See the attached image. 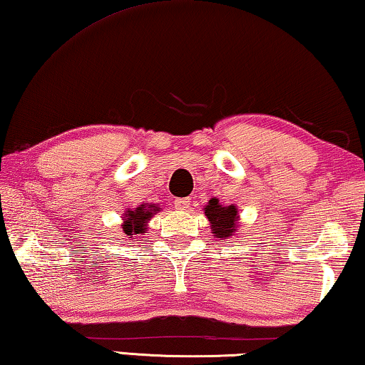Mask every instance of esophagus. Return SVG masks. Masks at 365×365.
Returning a JSON list of instances; mask_svg holds the SVG:
<instances>
[{"instance_id":"esophagus-1","label":"esophagus","mask_w":365,"mask_h":365,"mask_svg":"<svg viewBox=\"0 0 365 365\" xmlns=\"http://www.w3.org/2000/svg\"><path fill=\"white\" fill-rule=\"evenodd\" d=\"M190 198H177L175 201H173V206H175L177 210H188L190 208Z\"/></svg>"}]
</instances>
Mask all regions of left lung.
I'll list each match as a JSON object with an SVG mask.
<instances>
[{"label": "left lung", "instance_id": "1", "mask_svg": "<svg viewBox=\"0 0 365 365\" xmlns=\"http://www.w3.org/2000/svg\"><path fill=\"white\" fill-rule=\"evenodd\" d=\"M205 215L211 222V230L216 237L227 239L235 235L236 221H237V210L236 206H222L216 198H211L205 208Z\"/></svg>", "mask_w": 365, "mask_h": 365}]
</instances>
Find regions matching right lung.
I'll return each mask as SVG.
<instances>
[{"mask_svg":"<svg viewBox=\"0 0 365 365\" xmlns=\"http://www.w3.org/2000/svg\"><path fill=\"white\" fill-rule=\"evenodd\" d=\"M159 208L154 205H140L135 208L134 211H126V217H124L123 222V231L124 235L128 236H135V235H143V232L148 230L145 222L149 221V217L152 215L157 213Z\"/></svg>","mask_w":365,"mask_h":365,"instance_id":"right-lung-1","label":"right lung"}]
</instances>
